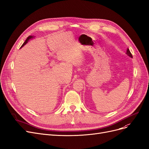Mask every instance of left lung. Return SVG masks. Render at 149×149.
<instances>
[{
	"label": "left lung",
	"mask_w": 149,
	"mask_h": 149,
	"mask_svg": "<svg viewBox=\"0 0 149 149\" xmlns=\"http://www.w3.org/2000/svg\"><path fill=\"white\" fill-rule=\"evenodd\" d=\"M126 54L128 55V56H129L130 57H131V58H133V56H132V54H131V52H130V49H128V48H127V50H126Z\"/></svg>",
	"instance_id": "8db88e82"
}]
</instances>
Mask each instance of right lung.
<instances>
[{"label": "right lung", "mask_w": 149, "mask_h": 149, "mask_svg": "<svg viewBox=\"0 0 149 149\" xmlns=\"http://www.w3.org/2000/svg\"><path fill=\"white\" fill-rule=\"evenodd\" d=\"M34 36H29L28 37H27V39L26 40V41L23 43V45H22V46H21V47H23V46H24V45H26V44L27 43V42H28L30 39H31V38H34Z\"/></svg>", "instance_id": "1"}]
</instances>
